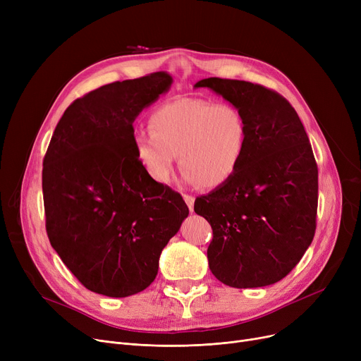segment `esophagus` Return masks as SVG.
I'll return each mask as SVG.
<instances>
[{
  "label": "esophagus",
  "mask_w": 361,
  "mask_h": 361,
  "mask_svg": "<svg viewBox=\"0 0 361 361\" xmlns=\"http://www.w3.org/2000/svg\"><path fill=\"white\" fill-rule=\"evenodd\" d=\"M183 199H184L185 204L188 206V209H190V212H193V209H195V197L190 196V195H183Z\"/></svg>",
  "instance_id": "obj_1"
}]
</instances>
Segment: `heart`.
<instances>
[{
    "label": "heart",
    "mask_w": 361,
    "mask_h": 361,
    "mask_svg": "<svg viewBox=\"0 0 361 361\" xmlns=\"http://www.w3.org/2000/svg\"><path fill=\"white\" fill-rule=\"evenodd\" d=\"M149 128L133 136L136 158L145 173L166 184L176 157L184 180L202 188H218L238 171L247 146V123L238 108L200 98H181L158 106Z\"/></svg>",
    "instance_id": "obj_1"
}]
</instances>
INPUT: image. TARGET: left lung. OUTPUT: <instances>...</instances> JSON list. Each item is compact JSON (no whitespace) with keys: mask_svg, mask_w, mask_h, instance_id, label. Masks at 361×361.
I'll return each instance as SVG.
<instances>
[{"mask_svg":"<svg viewBox=\"0 0 361 361\" xmlns=\"http://www.w3.org/2000/svg\"><path fill=\"white\" fill-rule=\"evenodd\" d=\"M195 87L238 108L249 130L235 176L195 202L214 231L209 269L234 288L271 286L295 268L316 231L317 165L307 133L275 90L219 78Z\"/></svg>","mask_w":361,"mask_h":361,"instance_id":"obj_1","label":"left lung"}]
</instances>
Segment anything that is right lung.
<instances>
[{
  "label": "right lung",
  "mask_w": 361,
  "mask_h": 361,
  "mask_svg": "<svg viewBox=\"0 0 361 361\" xmlns=\"http://www.w3.org/2000/svg\"><path fill=\"white\" fill-rule=\"evenodd\" d=\"M171 83L158 71L105 85L75 99L54 130L42 169L47 234L93 293L120 298L147 288L188 215L180 193L145 173L133 143L136 117Z\"/></svg>",
  "instance_id": "1"
}]
</instances>
